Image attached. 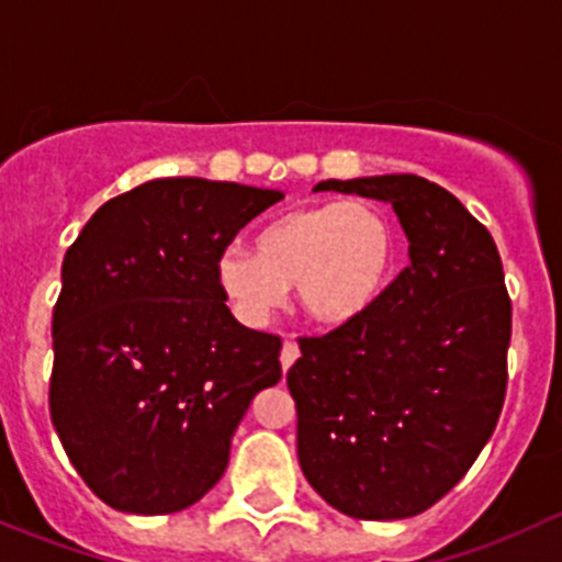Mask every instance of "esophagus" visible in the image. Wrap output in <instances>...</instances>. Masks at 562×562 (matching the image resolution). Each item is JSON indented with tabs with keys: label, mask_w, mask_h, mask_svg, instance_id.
Segmentation results:
<instances>
[{
	"label": "esophagus",
	"mask_w": 562,
	"mask_h": 562,
	"mask_svg": "<svg viewBox=\"0 0 562 562\" xmlns=\"http://www.w3.org/2000/svg\"><path fill=\"white\" fill-rule=\"evenodd\" d=\"M297 357H300V346L294 344L292 338L283 340V349H281V368H283V373H286V370L294 366V360H297Z\"/></svg>",
	"instance_id": "esophagus-1"
}]
</instances>
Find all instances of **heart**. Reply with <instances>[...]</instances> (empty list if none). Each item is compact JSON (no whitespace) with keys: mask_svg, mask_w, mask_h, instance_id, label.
Instances as JSON below:
<instances>
[{"mask_svg":"<svg viewBox=\"0 0 562 562\" xmlns=\"http://www.w3.org/2000/svg\"><path fill=\"white\" fill-rule=\"evenodd\" d=\"M395 229L366 200L324 202L281 213L257 235V251L227 246L216 281L235 314L265 324L297 286L300 308L322 324L362 316L395 268Z\"/></svg>","mask_w":562,"mask_h":562,"instance_id":"obj_1","label":"heart"}]
</instances>
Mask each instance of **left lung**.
Returning a JSON list of instances; mask_svg holds the SVG:
<instances>
[{
    "label": "left lung",
    "instance_id": "1",
    "mask_svg": "<svg viewBox=\"0 0 562 562\" xmlns=\"http://www.w3.org/2000/svg\"><path fill=\"white\" fill-rule=\"evenodd\" d=\"M395 207L411 262L357 319L300 335L286 386L297 457L355 519H403L441 501L495 432L506 401L512 297L493 235L427 178L322 181Z\"/></svg>",
    "mask_w": 562,
    "mask_h": 562
}]
</instances>
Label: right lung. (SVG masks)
Instances as JSON below:
<instances>
[{
  "mask_svg": "<svg viewBox=\"0 0 562 562\" xmlns=\"http://www.w3.org/2000/svg\"><path fill=\"white\" fill-rule=\"evenodd\" d=\"M281 192L159 178L113 196L61 265L48 406L69 462L108 506L172 514L229 462L281 338L229 314L216 259Z\"/></svg>",
  "mask_w": 562,
  "mask_h": 562,
  "instance_id": "1",
  "label": "right lung"
}]
</instances>
